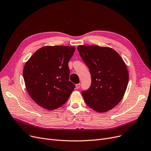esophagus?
I'll return each instance as SVG.
<instances>
[{
    "label": "esophagus",
    "mask_w": 151,
    "mask_h": 151,
    "mask_svg": "<svg viewBox=\"0 0 151 151\" xmlns=\"http://www.w3.org/2000/svg\"><path fill=\"white\" fill-rule=\"evenodd\" d=\"M80 87H81V83H77V84H76V87L77 89L79 88Z\"/></svg>",
    "instance_id": "obj_1"
}]
</instances>
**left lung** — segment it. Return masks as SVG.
<instances>
[{"label": "left lung", "instance_id": "left-lung-1", "mask_svg": "<svg viewBox=\"0 0 151 151\" xmlns=\"http://www.w3.org/2000/svg\"><path fill=\"white\" fill-rule=\"evenodd\" d=\"M77 50L91 74V86L82 92L84 101L99 113L111 110L123 99L128 83L129 74L123 59L108 47L80 45Z\"/></svg>", "mask_w": 151, "mask_h": 151}]
</instances>
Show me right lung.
Segmentation results:
<instances>
[{
  "mask_svg": "<svg viewBox=\"0 0 151 151\" xmlns=\"http://www.w3.org/2000/svg\"><path fill=\"white\" fill-rule=\"evenodd\" d=\"M75 47L46 46L36 51L23 70L28 93L38 105L55 110L68 100L75 85L69 81L68 63Z\"/></svg>",
  "mask_w": 151,
  "mask_h": 151,
  "instance_id": "obj_1",
  "label": "right lung"
}]
</instances>
